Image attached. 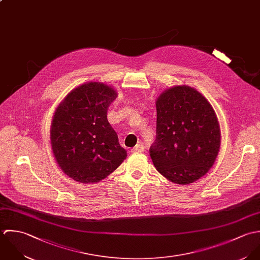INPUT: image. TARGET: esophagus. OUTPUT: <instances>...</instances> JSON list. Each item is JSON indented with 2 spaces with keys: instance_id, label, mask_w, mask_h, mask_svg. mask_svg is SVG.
Here are the masks:
<instances>
[{
  "instance_id": "34e87169",
  "label": "esophagus",
  "mask_w": 260,
  "mask_h": 260,
  "mask_svg": "<svg viewBox=\"0 0 260 260\" xmlns=\"http://www.w3.org/2000/svg\"><path fill=\"white\" fill-rule=\"evenodd\" d=\"M145 148L143 145H137L135 148L132 149V153L136 154V153H141V152H144Z\"/></svg>"
}]
</instances>
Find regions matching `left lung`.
I'll use <instances>...</instances> for the list:
<instances>
[{"label":"left lung","mask_w":260,"mask_h":260,"mask_svg":"<svg viewBox=\"0 0 260 260\" xmlns=\"http://www.w3.org/2000/svg\"><path fill=\"white\" fill-rule=\"evenodd\" d=\"M156 138L150 155L156 171L169 181L188 185L206 175L221 144L212 105L198 90L176 85L156 99Z\"/></svg>","instance_id":"8db88e82"}]
</instances>
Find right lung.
I'll list each match as a JSON object with an SVG mask.
<instances>
[{"label": "right lung", "mask_w": 260, "mask_h": 260, "mask_svg": "<svg viewBox=\"0 0 260 260\" xmlns=\"http://www.w3.org/2000/svg\"><path fill=\"white\" fill-rule=\"evenodd\" d=\"M116 90L103 82H86L72 89L53 114L50 143L59 168L69 178L94 184L116 170L126 157L107 108Z\"/></svg>", "instance_id": "add662e5"}]
</instances>
